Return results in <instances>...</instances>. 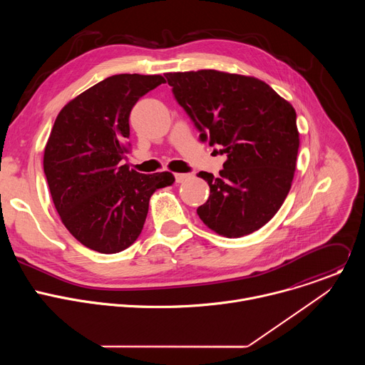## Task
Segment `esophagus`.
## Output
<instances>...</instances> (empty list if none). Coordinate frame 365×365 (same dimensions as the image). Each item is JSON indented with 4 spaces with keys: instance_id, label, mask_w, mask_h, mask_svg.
I'll use <instances>...</instances> for the list:
<instances>
[{
    "instance_id": "34e87169",
    "label": "esophagus",
    "mask_w": 365,
    "mask_h": 365,
    "mask_svg": "<svg viewBox=\"0 0 365 365\" xmlns=\"http://www.w3.org/2000/svg\"><path fill=\"white\" fill-rule=\"evenodd\" d=\"M175 178H176V182H178V183H183V182H186L187 179H190V175H189V173H176Z\"/></svg>"
}]
</instances>
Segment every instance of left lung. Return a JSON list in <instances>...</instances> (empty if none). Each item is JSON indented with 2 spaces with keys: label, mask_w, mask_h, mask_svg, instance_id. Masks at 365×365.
I'll use <instances>...</instances> for the list:
<instances>
[{
  "label": "left lung",
  "mask_w": 365,
  "mask_h": 365,
  "mask_svg": "<svg viewBox=\"0 0 365 365\" xmlns=\"http://www.w3.org/2000/svg\"><path fill=\"white\" fill-rule=\"evenodd\" d=\"M165 76L200 140L227 154L218 178L197 173L211 189L199 218L227 238L264 227L283 205L296 170L300 141L292 103L254 76L214 69Z\"/></svg>",
  "instance_id": "left-lung-1"
}]
</instances>
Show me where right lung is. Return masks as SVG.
<instances>
[{
    "label": "right lung",
    "instance_id": "add662e5",
    "mask_svg": "<svg viewBox=\"0 0 365 365\" xmlns=\"http://www.w3.org/2000/svg\"><path fill=\"white\" fill-rule=\"evenodd\" d=\"M162 75L121 73L83 91L61 110L44 147L43 169L56 211L85 247L114 254L140 235L151 195L170 172L143 175L123 165L130 113Z\"/></svg>",
    "mask_w": 365,
    "mask_h": 365
}]
</instances>
